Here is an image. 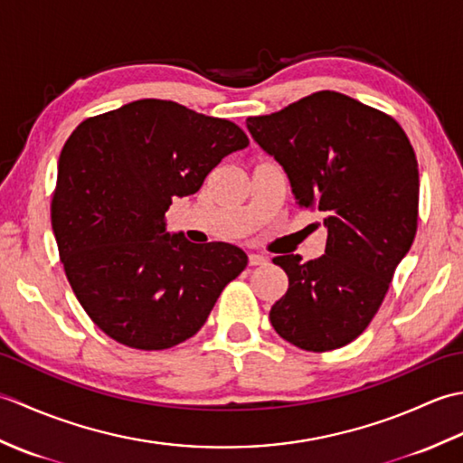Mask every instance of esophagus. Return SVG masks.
Returning a JSON list of instances; mask_svg holds the SVG:
<instances>
[{
    "mask_svg": "<svg viewBox=\"0 0 463 463\" xmlns=\"http://www.w3.org/2000/svg\"><path fill=\"white\" fill-rule=\"evenodd\" d=\"M269 259L264 257V254H249V264L250 267H262V264H267Z\"/></svg>",
    "mask_w": 463,
    "mask_h": 463,
    "instance_id": "esophagus-1",
    "label": "esophagus"
}]
</instances>
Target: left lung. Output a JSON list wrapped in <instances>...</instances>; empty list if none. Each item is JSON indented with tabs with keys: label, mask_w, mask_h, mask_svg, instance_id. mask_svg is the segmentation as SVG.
Masks as SVG:
<instances>
[{
	"label": "left lung",
	"mask_w": 463,
	"mask_h": 463,
	"mask_svg": "<svg viewBox=\"0 0 463 463\" xmlns=\"http://www.w3.org/2000/svg\"><path fill=\"white\" fill-rule=\"evenodd\" d=\"M298 206L324 214L320 259L277 257L288 290L270 308L284 340L326 352L358 338L378 312L418 229L420 175L404 129L348 95L318 91L282 111L249 117Z\"/></svg>",
	"instance_id": "obj_1"
}]
</instances>
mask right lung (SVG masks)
<instances>
[{"instance_id": "add662e5", "label": "right lung", "mask_w": 463, "mask_h": 463, "mask_svg": "<svg viewBox=\"0 0 463 463\" xmlns=\"http://www.w3.org/2000/svg\"><path fill=\"white\" fill-rule=\"evenodd\" d=\"M244 146L234 123L163 99L91 117L69 137L52 226L67 280L107 336L139 350L176 346L247 269L234 244H193L165 222L175 196L194 194Z\"/></svg>"}]
</instances>
